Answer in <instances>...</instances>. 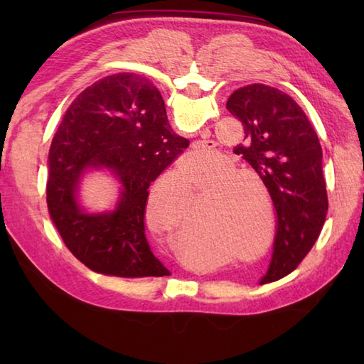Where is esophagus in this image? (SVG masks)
Listing matches in <instances>:
<instances>
[{"instance_id":"esophagus-1","label":"esophagus","mask_w":364,"mask_h":364,"mask_svg":"<svg viewBox=\"0 0 364 364\" xmlns=\"http://www.w3.org/2000/svg\"><path fill=\"white\" fill-rule=\"evenodd\" d=\"M202 136H203V139H206L205 134H202ZM211 149H213V145H211L210 141H196L194 144H192L191 156H198V154H205V153L210 151Z\"/></svg>"}]
</instances>
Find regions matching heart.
I'll use <instances>...</instances> for the list:
<instances>
[{"label":"heart","instance_id":"1","mask_svg":"<svg viewBox=\"0 0 364 364\" xmlns=\"http://www.w3.org/2000/svg\"><path fill=\"white\" fill-rule=\"evenodd\" d=\"M208 119L206 106L200 105L192 122L202 123ZM202 159L191 156L186 159V166H197ZM185 178L188 192L183 189L181 180ZM228 178L222 167H208L196 172H184L175 168L172 173L161 180L159 188L151 196L149 202V213L156 215L161 213L164 220L162 225L168 233H175L188 222L189 200L194 205L202 196L196 218L194 233L213 235L227 239L233 244L237 252H252L258 247L264 236V214L259 198L250 192L258 194L266 200L269 210V223L266 237L259 249L250 255V259H258L267 255L275 239V205L267 189L255 181ZM190 197L188 198L187 196ZM189 249V245H186Z\"/></svg>","mask_w":364,"mask_h":364}]
</instances>
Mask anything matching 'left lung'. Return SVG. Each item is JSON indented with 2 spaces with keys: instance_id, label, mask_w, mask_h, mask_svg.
I'll return each instance as SVG.
<instances>
[{
  "instance_id": "8db88e82",
  "label": "left lung",
  "mask_w": 364,
  "mask_h": 364,
  "mask_svg": "<svg viewBox=\"0 0 364 364\" xmlns=\"http://www.w3.org/2000/svg\"><path fill=\"white\" fill-rule=\"evenodd\" d=\"M227 109L244 127L236 154L266 184L277 211L272 261L261 284L291 274L322 231L328 211L322 149L310 120L294 100L266 84L235 90Z\"/></svg>"
}]
</instances>
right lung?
I'll list each match as a JSON object with an SVG mask.
<instances>
[{
	"label": "right lung",
	"mask_w": 364,
	"mask_h": 364,
	"mask_svg": "<svg viewBox=\"0 0 364 364\" xmlns=\"http://www.w3.org/2000/svg\"><path fill=\"white\" fill-rule=\"evenodd\" d=\"M188 146L144 76L115 73L84 89L53 137L46 183L50 218L73 257L103 275H170L146 242L144 214L150 183ZM90 166L119 176L122 197L112 213L86 215L75 203L79 178Z\"/></svg>",
	"instance_id": "1"
}]
</instances>
